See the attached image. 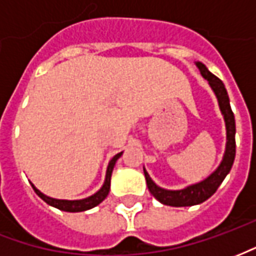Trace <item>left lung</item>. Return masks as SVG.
<instances>
[{
  "instance_id": "8db88e82",
  "label": "left lung",
  "mask_w": 256,
  "mask_h": 256,
  "mask_svg": "<svg viewBox=\"0 0 256 256\" xmlns=\"http://www.w3.org/2000/svg\"><path fill=\"white\" fill-rule=\"evenodd\" d=\"M198 71L202 74L204 79H207V82L211 86V89L218 98V104H220V110L224 115L226 126V148L224 158L220 164L216 167L212 174H210L208 177L200 181L198 184L189 185L186 188L178 189V190H170V189H164L158 186L150 174L146 172L144 168L145 180H146V186L152 193V196L159 200L162 204L166 206H172V207H186V206H196L206 202L207 198H211L216 189L220 186L222 181L230 172L233 162H234V156H236V140H234V134H236V123H234V115L232 112L230 102H229V96L225 89V84H222L220 78H216L214 74H211L207 70V67L200 62H196Z\"/></svg>"
}]
</instances>
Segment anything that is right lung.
Instances as JSON below:
<instances>
[{
	"label": "right lung",
	"instance_id": "add662e5",
	"mask_svg": "<svg viewBox=\"0 0 256 256\" xmlns=\"http://www.w3.org/2000/svg\"><path fill=\"white\" fill-rule=\"evenodd\" d=\"M122 154L123 152H119L118 155L114 156L111 160H110L108 167H106V181L102 184V186H101L100 190H97L94 194H92L89 198H82V200H60V198H53L46 196V194H44V193L40 192L32 184H31V186H32V189L36 190V194H38L45 203H48L49 206H52V207H56V208L62 210V211H67V212H80V211H86V210L93 208L96 206H98V204L108 196V193H110V186H111L112 170H114V167H115V163H116L118 159L122 156Z\"/></svg>",
	"mask_w": 256,
	"mask_h": 256
}]
</instances>
